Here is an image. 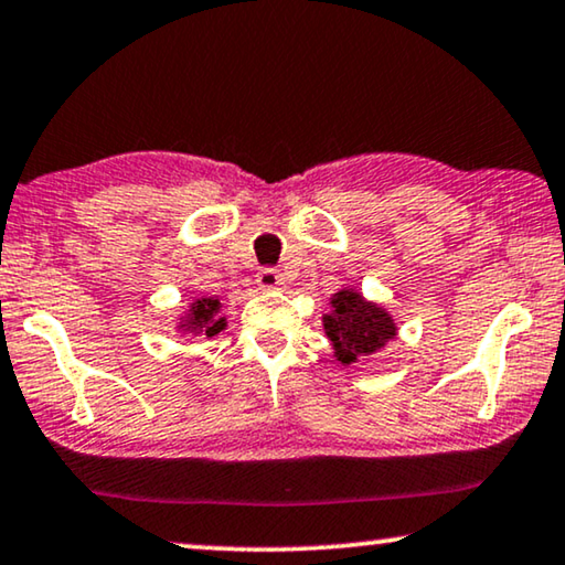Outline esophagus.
Masks as SVG:
<instances>
[{
	"instance_id": "1",
	"label": "esophagus",
	"mask_w": 565,
	"mask_h": 565,
	"mask_svg": "<svg viewBox=\"0 0 565 565\" xmlns=\"http://www.w3.org/2000/svg\"><path fill=\"white\" fill-rule=\"evenodd\" d=\"M257 285L263 290H277L282 285V275L273 267H265V269H259V273H257Z\"/></svg>"
}]
</instances>
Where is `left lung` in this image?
<instances>
[{
    "instance_id": "left-lung-1",
    "label": "left lung",
    "mask_w": 565,
    "mask_h": 565,
    "mask_svg": "<svg viewBox=\"0 0 565 565\" xmlns=\"http://www.w3.org/2000/svg\"><path fill=\"white\" fill-rule=\"evenodd\" d=\"M329 306V313H323V331L333 347V356L343 366L377 354L397 337V323L390 310L366 300L354 288L333 292Z\"/></svg>"
}]
</instances>
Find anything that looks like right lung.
<instances>
[{
	"mask_svg": "<svg viewBox=\"0 0 565 565\" xmlns=\"http://www.w3.org/2000/svg\"><path fill=\"white\" fill-rule=\"evenodd\" d=\"M178 331L188 333V337H216L226 329V316H222V300L201 296L195 298L191 306L185 308V313L178 318Z\"/></svg>",
	"mask_w": 565,
	"mask_h": 565,
	"instance_id": "add662e5",
	"label": "right lung"
}]
</instances>
